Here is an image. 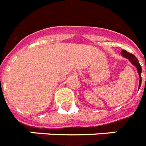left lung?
Returning a JSON list of instances; mask_svg holds the SVG:
<instances>
[{"label": "left lung", "mask_w": 146, "mask_h": 146, "mask_svg": "<svg viewBox=\"0 0 146 146\" xmlns=\"http://www.w3.org/2000/svg\"><path fill=\"white\" fill-rule=\"evenodd\" d=\"M121 54H122L123 57H124L125 58H127L130 61L133 66H135L136 67V70H137V72L139 73V89L141 86V83H142V77H141V73H142V67H141L140 64L139 63L138 59L136 58L135 56H134L133 54H130V53L127 52V50H121ZM146 68V67H145ZM145 82H146V78H145Z\"/></svg>", "instance_id": "obj_1"}]
</instances>
